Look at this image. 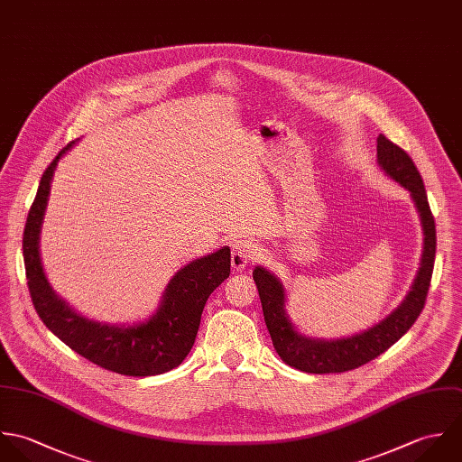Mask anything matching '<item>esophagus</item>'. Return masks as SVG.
<instances>
[{
  "mask_svg": "<svg viewBox=\"0 0 462 462\" xmlns=\"http://www.w3.org/2000/svg\"><path fill=\"white\" fill-rule=\"evenodd\" d=\"M259 252H261V250H259L255 245L248 243V241H237V243H234V245H232V257H230L232 268H234L236 272L245 270L250 261H254V259L259 257Z\"/></svg>",
  "mask_w": 462,
  "mask_h": 462,
  "instance_id": "obj_1",
  "label": "esophagus"
}]
</instances>
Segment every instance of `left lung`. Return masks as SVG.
Listing matches in <instances>:
<instances>
[{"label": "left lung", "instance_id": "1", "mask_svg": "<svg viewBox=\"0 0 462 462\" xmlns=\"http://www.w3.org/2000/svg\"><path fill=\"white\" fill-rule=\"evenodd\" d=\"M376 161L387 177L411 192L420 214L425 236L420 272L405 300L380 323L350 337L314 339L292 327L285 312V289L282 282L266 268L257 266L254 280L259 289L264 321L280 359L291 368L305 373H343L359 368L391 348L414 325L425 307L436 259V223L427 190L412 159L382 134L376 139Z\"/></svg>", "mask_w": 462, "mask_h": 462}]
</instances>
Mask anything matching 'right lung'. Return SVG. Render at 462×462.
<instances>
[{
	"label": "right lung",
	"instance_id": "right-lung-1",
	"mask_svg": "<svg viewBox=\"0 0 462 462\" xmlns=\"http://www.w3.org/2000/svg\"><path fill=\"white\" fill-rule=\"evenodd\" d=\"M73 144L75 141L60 150L46 168L26 217L23 257L33 307L62 343L101 368L128 376H152L177 368L194 345L207 298L230 275V248L223 246L180 268L170 280L161 307L150 319L135 325H106L75 312L51 289L39 254L53 173Z\"/></svg>",
	"mask_w": 462,
	"mask_h": 462
}]
</instances>
